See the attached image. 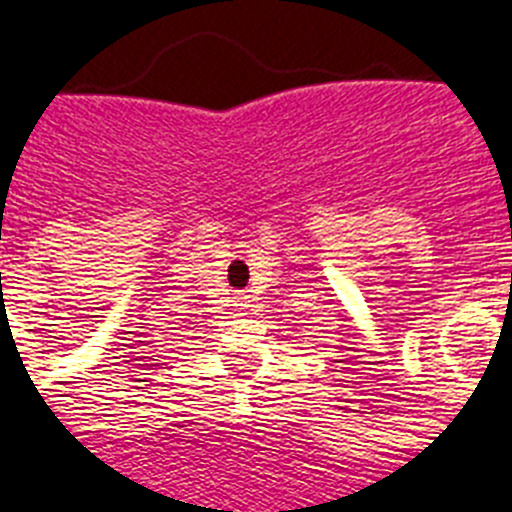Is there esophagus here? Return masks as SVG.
<instances>
[{"mask_svg":"<svg viewBox=\"0 0 512 512\" xmlns=\"http://www.w3.org/2000/svg\"><path fill=\"white\" fill-rule=\"evenodd\" d=\"M247 302H249V297H236V310H244V307H249Z\"/></svg>","mask_w":512,"mask_h":512,"instance_id":"esophagus-1","label":"esophagus"}]
</instances>
